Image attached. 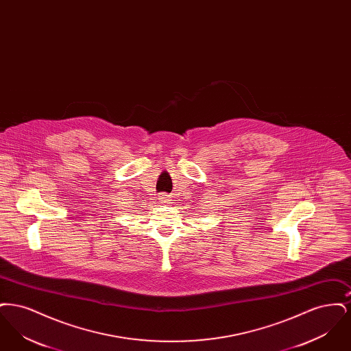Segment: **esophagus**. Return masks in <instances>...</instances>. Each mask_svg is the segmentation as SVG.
Instances as JSON below:
<instances>
[{
	"instance_id": "esophagus-1",
	"label": "esophagus",
	"mask_w": 351,
	"mask_h": 351,
	"mask_svg": "<svg viewBox=\"0 0 351 351\" xmlns=\"http://www.w3.org/2000/svg\"><path fill=\"white\" fill-rule=\"evenodd\" d=\"M168 201H169L168 200V195H162L160 199H159V202H160L162 205H167V204H169Z\"/></svg>"
}]
</instances>
